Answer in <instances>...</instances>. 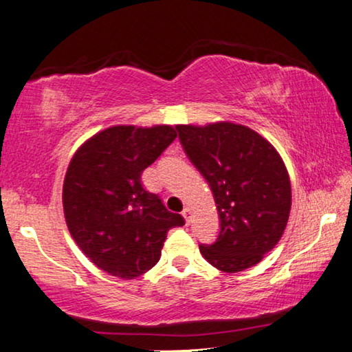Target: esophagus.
I'll return each mask as SVG.
<instances>
[{
  "instance_id": "34e87169",
  "label": "esophagus",
  "mask_w": 352,
  "mask_h": 352,
  "mask_svg": "<svg viewBox=\"0 0 352 352\" xmlns=\"http://www.w3.org/2000/svg\"><path fill=\"white\" fill-rule=\"evenodd\" d=\"M190 214H192V210H190V208H184V211H182V216H184V219H186V222H187V223L190 222Z\"/></svg>"
}]
</instances>
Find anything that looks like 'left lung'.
<instances>
[{"label":"left lung","mask_w":352,"mask_h":352,"mask_svg":"<svg viewBox=\"0 0 352 352\" xmlns=\"http://www.w3.org/2000/svg\"><path fill=\"white\" fill-rule=\"evenodd\" d=\"M182 149L210 186L221 232L201 256L226 273L251 268L281 239L292 205L286 165L256 131L232 122L177 125Z\"/></svg>","instance_id":"1"}]
</instances>
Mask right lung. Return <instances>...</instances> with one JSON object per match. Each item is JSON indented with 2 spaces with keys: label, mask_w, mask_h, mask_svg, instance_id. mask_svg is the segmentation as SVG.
Here are the masks:
<instances>
[{
  "label": "right lung",
  "mask_w": 352,
  "mask_h": 352,
  "mask_svg": "<svg viewBox=\"0 0 352 352\" xmlns=\"http://www.w3.org/2000/svg\"><path fill=\"white\" fill-rule=\"evenodd\" d=\"M176 138L170 125H117L79 147L63 182V211L71 236L103 272L133 279L160 261L166 233L184 226L141 175Z\"/></svg>",
  "instance_id": "1"
}]
</instances>
